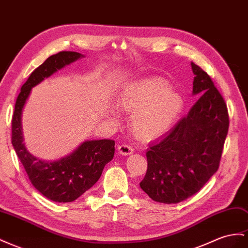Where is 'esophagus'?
<instances>
[{"mask_svg":"<svg viewBox=\"0 0 248 248\" xmlns=\"http://www.w3.org/2000/svg\"><path fill=\"white\" fill-rule=\"evenodd\" d=\"M118 152L122 155H131V153H133V148H132V147H130L129 145L122 144V145H120L118 147Z\"/></svg>","mask_w":248,"mask_h":248,"instance_id":"34e87169","label":"esophagus"}]
</instances>
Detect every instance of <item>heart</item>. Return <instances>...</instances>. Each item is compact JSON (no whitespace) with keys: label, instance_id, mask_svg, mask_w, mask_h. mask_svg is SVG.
<instances>
[{"label":"heart","instance_id":"1","mask_svg":"<svg viewBox=\"0 0 248 248\" xmlns=\"http://www.w3.org/2000/svg\"><path fill=\"white\" fill-rule=\"evenodd\" d=\"M170 83L159 77L140 79L124 86L119 102L133 112L131 130L138 139L151 140L175 123L184 108V98L170 90Z\"/></svg>","mask_w":248,"mask_h":248}]
</instances>
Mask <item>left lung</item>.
<instances>
[{"instance_id":"obj_1","label":"left lung","mask_w":248,"mask_h":248,"mask_svg":"<svg viewBox=\"0 0 248 248\" xmlns=\"http://www.w3.org/2000/svg\"><path fill=\"white\" fill-rule=\"evenodd\" d=\"M193 95L199 99L188 115L150 143L147 172L140 186L151 199L178 203L197 193L219 168L229 131V112L211 77L191 62Z\"/></svg>"}]
</instances>
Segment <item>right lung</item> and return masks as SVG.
<instances>
[{"label": "right lung", "mask_w": 248, "mask_h": 248, "mask_svg": "<svg viewBox=\"0 0 248 248\" xmlns=\"http://www.w3.org/2000/svg\"><path fill=\"white\" fill-rule=\"evenodd\" d=\"M83 55L62 51L46 58L31 73L18 93L12 117V146L33 186L55 202H72L91 189L100 178L105 165L115 155V140H85L71 155L55 162L37 158L27 150L22 129V112L32 88L63 66Z\"/></svg>", "instance_id": "1"}]
</instances>
